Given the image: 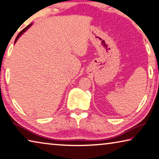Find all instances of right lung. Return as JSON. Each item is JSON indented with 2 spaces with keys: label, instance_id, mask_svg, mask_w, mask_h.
<instances>
[{
  "label": "right lung",
  "instance_id": "add662e5",
  "mask_svg": "<svg viewBox=\"0 0 159 159\" xmlns=\"http://www.w3.org/2000/svg\"><path fill=\"white\" fill-rule=\"evenodd\" d=\"M32 25V23H31V24H30V25H27V27H25V29H23V30H22V31H21V32H20L19 34H18V35L17 36V37H16V39H15V42H16V41H17V39H19V37H20V36L21 35H22V34H23V33H24V32H25V31H26V30H27V29H28L29 27H30V26H31V25Z\"/></svg>",
  "mask_w": 159,
  "mask_h": 159
}]
</instances>
